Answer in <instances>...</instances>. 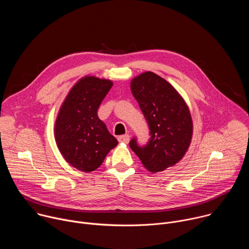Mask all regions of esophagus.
Wrapping results in <instances>:
<instances>
[{"mask_svg":"<svg viewBox=\"0 0 249 249\" xmlns=\"http://www.w3.org/2000/svg\"><path fill=\"white\" fill-rule=\"evenodd\" d=\"M118 141L120 142V143L128 144V143H129V141H130V136H129L128 134H125V135L119 136V137H118Z\"/></svg>","mask_w":249,"mask_h":249,"instance_id":"obj_1","label":"esophagus"}]
</instances>
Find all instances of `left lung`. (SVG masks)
<instances>
[{"label":"left lung","instance_id":"left-lung-1","mask_svg":"<svg viewBox=\"0 0 249 249\" xmlns=\"http://www.w3.org/2000/svg\"><path fill=\"white\" fill-rule=\"evenodd\" d=\"M130 87L151 130L146 146L133 139L130 147L150 172L163 171L182 160L191 144L189 107L172 85L150 71L133 78Z\"/></svg>","mask_w":249,"mask_h":249}]
</instances>
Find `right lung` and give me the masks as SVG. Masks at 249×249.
I'll return each mask as SVG.
<instances>
[{"label": "right lung", "mask_w": 249, "mask_h": 249, "mask_svg": "<svg viewBox=\"0 0 249 249\" xmlns=\"http://www.w3.org/2000/svg\"><path fill=\"white\" fill-rule=\"evenodd\" d=\"M113 82L94 76L80 79L68 92L56 117V145L68 163L90 172L98 168L107 154L118 145L97 109Z\"/></svg>", "instance_id": "1"}]
</instances>
